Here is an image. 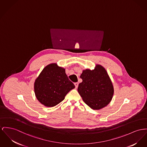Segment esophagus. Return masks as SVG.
<instances>
[{
	"instance_id": "1",
	"label": "esophagus",
	"mask_w": 147,
	"mask_h": 147,
	"mask_svg": "<svg viewBox=\"0 0 147 147\" xmlns=\"http://www.w3.org/2000/svg\"><path fill=\"white\" fill-rule=\"evenodd\" d=\"M75 88H78V82H75Z\"/></svg>"
}]
</instances>
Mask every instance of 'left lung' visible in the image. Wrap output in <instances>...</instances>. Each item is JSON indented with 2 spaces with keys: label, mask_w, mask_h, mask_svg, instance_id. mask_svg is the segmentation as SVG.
Here are the masks:
<instances>
[{
  "label": "left lung",
  "mask_w": 147,
  "mask_h": 147,
  "mask_svg": "<svg viewBox=\"0 0 147 147\" xmlns=\"http://www.w3.org/2000/svg\"><path fill=\"white\" fill-rule=\"evenodd\" d=\"M78 85V93L84 102L94 110H100L110 102L114 86L108 72L102 66L96 64L94 69L82 71Z\"/></svg>",
  "instance_id": "left-lung-1"
}]
</instances>
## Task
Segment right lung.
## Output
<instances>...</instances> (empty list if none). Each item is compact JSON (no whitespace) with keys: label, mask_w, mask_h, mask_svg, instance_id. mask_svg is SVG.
I'll use <instances>...</instances> for the list:
<instances>
[{"label":"right lung","mask_w":147,"mask_h":147,"mask_svg":"<svg viewBox=\"0 0 147 147\" xmlns=\"http://www.w3.org/2000/svg\"><path fill=\"white\" fill-rule=\"evenodd\" d=\"M75 88L68 78L65 69L59 66L56 63L47 65L34 83L36 97L46 107H53L59 104Z\"/></svg>","instance_id":"obj_1"}]
</instances>
